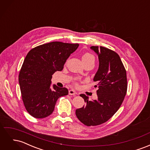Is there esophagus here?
Listing matches in <instances>:
<instances>
[{
  "label": "esophagus",
  "mask_w": 150,
  "mask_h": 150,
  "mask_svg": "<svg viewBox=\"0 0 150 150\" xmlns=\"http://www.w3.org/2000/svg\"><path fill=\"white\" fill-rule=\"evenodd\" d=\"M69 95H73V96H74V95L78 94V93H77L74 90L71 89V90L69 91Z\"/></svg>",
  "instance_id": "34e87169"
}]
</instances>
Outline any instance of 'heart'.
I'll return each mask as SVG.
<instances>
[{"label":"heart","mask_w":150,"mask_h":150,"mask_svg":"<svg viewBox=\"0 0 150 150\" xmlns=\"http://www.w3.org/2000/svg\"><path fill=\"white\" fill-rule=\"evenodd\" d=\"M89 58H93V56L91 55V54H90L89 53H86L83 56V59H89Z\"/></svg>","instance_id":"b5f03b06"}]
</instances>
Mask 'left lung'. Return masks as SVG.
<instances>
[{"label": "left lung", "instance_id": "1", "mask_svg": "<svg viewBox=\"0 0 150 150\" xmlns=\"http://www.w3.org/2000/svg\"><path fill=\"white\" fill-rule=\"evenodd\" d=\"M98 56L99 67L93 81L97 84L98 98L89 101L80 94L86 105L76 110L79 120L88 126L104 123L119 110L127 91L126 72L118 54L108 48L91 46Z\"/></svg>", "mask_w": 150, "mask_h": 150}]
</instances>
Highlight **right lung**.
<instances>
[{
    "mask_svg": "<svg viewBox=\"0 0 150 150\" xmlns=\"http://www.w3.org/2000/svg\"><path fill=\"white\" fill-rule=\"evenodd\" d=\"M78 46V44L52 42L35 47L27 54L19 83L22 101L32 116L44 118L51 115L58 98L68 94L67 88L52 86V76L62 70Z\"/></svg>",
    "mask_w": 150,
    "mask_h": 150,
    "instance_id": "1",
    "label": "right lung"
}]
</instances>
